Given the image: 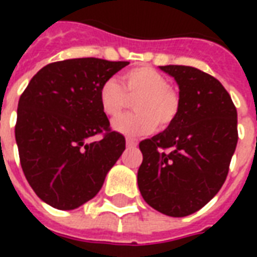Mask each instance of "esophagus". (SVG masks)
<instances>
[{
	"mask_svg": "<svg viewBox=\"0 0 257 257\" xmlns=\"http://www.w3.org/2000/svg\"><path fill=\"white\" fill-rule=\"evenodd\" d=\"M126 146H128V147H136V146H138V139H135V138H128V139H126Z\"/></svg>",
	"mask_w": 257,
	"mask_h": 257,
	"instance_id": "obj_1",
	"label": "esophagus"
}]
</instances>
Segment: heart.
Listing matches in <instances>:
<instances>
[{
	"label": "heart",
	"mask_w": 257,
	"mask_h": 257,
	"mask_svg": "<svg viewBox=\"0 0 257 257\" xmlns=\"http://www.w3.org/2000/svg\"><path fill=\"white\" fill-rule=\"evenodd\" d=\"M129 99H136L134 114L118 118L112 128L125 136H143L158 126L167 129L178 119L182 110L179 92L169 85L168 78L156 68L139 66L121 75V85L107 79L99 88L97 100L107 117L121 115Z\"/></svg>",
	"instance_id": "obj_1"
}]
</instances>
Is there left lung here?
Returning a JSON list of instances; mask_svg holds the SVG:
<instances>
[{
    "label": "left lung",
    "mask_w": 257,
    "mask_h": 257,
    "mask_svg": "<svg viewBox=\"0 0 257 257\" xmlns=\"http://www.w3.org/2000/svg\"><path fill=\"white\" fill-rule=\"evenodd\" d=\"M179 85L182 110L161 134L142 140V197L164 215L183 217L219 193L238 142L237 108L224 86L190 66H161Z\"/></svg>",
    "instance_id": "8db88e82"
}]
</instances>
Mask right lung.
<instances>
[{"label": "right lung", "mask_w": 257, "mask_h": 257, "mask_svg": "<svg viewBox=\"0 0 257 257\" xmlns=\"http://www.w3.org/2000/svg\"><path fill=\"white\" fill-rule=\"evenodd\" d=\"M129 62L79 58L47 64L18 104L20 165L40 198L56 209L78 208L99 193L125 150L97 100L100 85ZM101 134L99 142L86 140Z\"/></svg>", "instance_id": "right-lung-1"}]
</instances>
